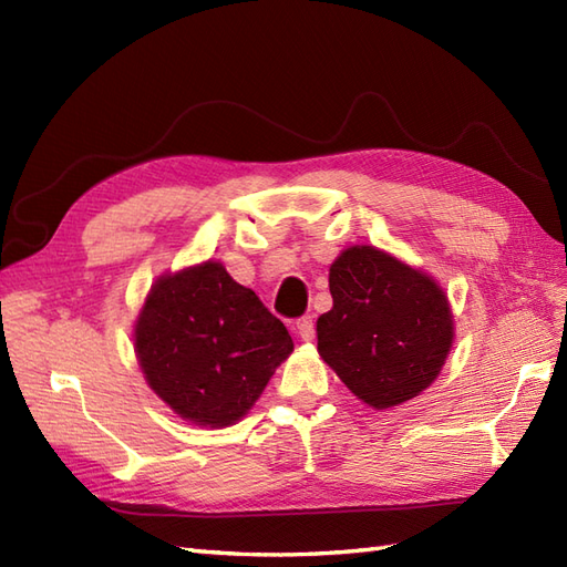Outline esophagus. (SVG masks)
I'll return each mask as SVG.
<instances>
[{
    "label": "esophagus",
    "mask_w": 567,
    "mask_h": 567,
    "mask_svg": "<svg viewBox=\"0 0 567 567\" xmlns=\"http://www.w3.org/2000/svg\"><path fill=\"white\" fill-rule=\"evenodd\" d=\"M296 333L300 336V340L310 342L315 338V319L312 317H302L296 321Z\"/></svg>",
    "instance_id": "34e87169"
}]
</instances>
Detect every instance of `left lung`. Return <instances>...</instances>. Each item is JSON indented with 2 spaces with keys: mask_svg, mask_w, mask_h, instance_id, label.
<instances>
[{
  "mask_svg": "<svg viewBox=\"0 0 567 567\" xmlns=\"http://www.w3.org/2000/svg\"><path fill=\"white\" fill-rule=\"evenodd\" d=\"M333 307L317 319V350L373 409L416 398L442 371L454 340L444 290L373 246L342 250L329 271Z\"/></svg>",
  "mask_w": 567,
  "mask_h": 567,
  "instance_id": "left-lung-1",
  "label": "left lung"
}]
</instances>
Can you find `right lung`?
<instances>
[{
    "label": "right lung",
    "instance_id": "right-lung-1",
    "mask_svg": "<svg viewBox=\"0 0 567 567\" xmlns=\"http://www.w3.org/2000/svg\"><path fill=\"white\" fill-rule=\"evenodd\" d=\"M134 352L146 383L175 414L225 427L246 416L293 340L250 288L208 260L151 286Z\"/></svg>",
    "mask_w": 567,
    "mask_h": 567
}]
</instances>
